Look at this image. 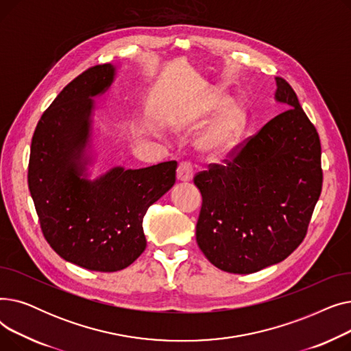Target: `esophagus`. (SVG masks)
Masks as SVG:
<instances>
[{
  "label": "esophagus",
  "mask_w": 351,
  "mask_h": 351,
  "mask_svg": "<svg viewBox=\"0 0 351 351\" xmlns=\"http://www.w3.org/2000/svg\"><path fill=\"white\" fill-rule=\"evenodd\" d=\"M178 180L189 182L193 178V166L191 162H182L178 168Z\"/></svg>",
  "instance_id": "34e87169"
}]
</instances>
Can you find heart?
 Masks as SVG:
<instances>
[{"instance_id": "1", "label": "heart", "mask_w": 351, "mask_h": 351, "mask_svg": "<svg viewBox=\"0 0 351 351\" xmlns=\"http://www.w3.org/2000/svg\"><path fill=\"white\" fill-rule=\"evenodd\" d=\"M208 121L210 123L197 139L199 149L212 159L223 158L234 149L245 132L247 125L246 108L233 101L226 90L210 88L178 118L175 128L182 134L192 135Z\"/></svg>"}]
</instances>
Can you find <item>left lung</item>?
I'll use <instances>...</instances> for the list:
<instances>
[{"label":"left lung","mask_w":351,"mask_h":351,"mask_svg":"<svg viewBox=\"0 0 351 351\" xmlns=\"http://www.w3.org/2000/svg\"><path fill=\"white\" fill-rule=\"evenodd\" d=\"M285 112L193 182L202 193L196 242L217 269L249 274L298 249L322 193V146L296 92L276 77Z\"/></svg>","instance_id":"left-lung-1"}]
</instances>
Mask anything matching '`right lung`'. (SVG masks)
Wrapping results in <instances>:
<instances>
[{
	"instance_id": "right-lung-1",
	"label": "right lung",
	"mask_w": 351,
	"mask_h": 351,
	"mask_svg": "<svg viewBox=\"0 0 351 351\" xmlns=\"http://www.w3.org/2000/svg\"><path fill=\"white\" fill-rule=\"evenodd\" d=\"M117 68L95 65L71 81L43 114L31 142L28 188L49 246L64 261L95 271H118L146 247L143 216L176 180V160L142 169L117 166L88 179L94 97Z\"/></svg>"
}]
</instances>
